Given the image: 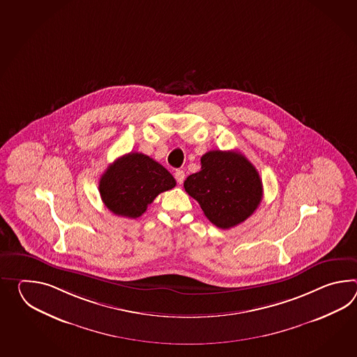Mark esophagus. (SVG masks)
Listing matches in <instances>:
<instances>
[{"label": "esophagus", "mask_w": 357, "mask_h": 357, "mask_svg": "<svg viewBox=\"0 0 357 357\" xmlns=\"http://www.w3.org/2000/svg\"><path fill=\"white\" fill-rule=\"evenodd\" d=\"M174 176L178 184H183V182H184V176H185L183 170H175Z\"/></svg>", "instance_id": "1"}]
</instances>
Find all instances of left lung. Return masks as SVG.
<instances>
[{"label": "left lung", "mask_w": 357, "mask_h": 357, "mask_svg": "<svg viewBox=\"0 0 357 357\" xmlns=\"http://www.w3.org/2000/svg\"><path fill=\"white\" fill-rule=\"evenodd\" d=\"M210 222L229 229L254 214L262 199V182L254 165L237 151L215 150L201 158V170L184 181Z\"/></svg>", "instance_id": "1"}]
</instances>
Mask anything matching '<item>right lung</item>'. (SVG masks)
<instances>
[{
  "mask_svg": "<svg viewBox=\"0 0 357 357\" xmlns=\"http://www.w3.org/2000/svg\"><path fill=\"white\" fill-rule=\"evenodd\" d=\"M175 184L173 175L158 161L139 152H130L105 170L98 188L111 213L135 219L156 196L174 188Z\"/></svg>",
  "mask_w": 357,
  "mask_h": 357,
  "instance_id": "add662e5",
  "label": "right lung"
}]
</instances>
